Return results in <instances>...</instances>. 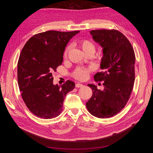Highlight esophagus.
Here are the masks:
<instances>
[{
  "label": "esophagus",
  "instance_id": "1",
  "mask_svg": "<svg viewBox=\"0 0 153 153\" xmlns=\"http://www.w3.org/2000/svg\"><path fill=\"white\" fill-rule=\"evenodd\" d=\"M83 85H82V84L81 83H76V87H77V88H79V87H82Z\"/></svg>",
  "mask_w": 153,
  "mask_h": 153
}]
</instances>
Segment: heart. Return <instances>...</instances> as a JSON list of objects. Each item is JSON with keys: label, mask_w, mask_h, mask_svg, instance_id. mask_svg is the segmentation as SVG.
I'll use <instances>...</instances> for the list:
<instances>
[{"label": "heart", "mask_w": 153, "mask_h": 153, "mask_svg": "<svg viewBox=\"0 0 153 153\" xmlns=\"http://www.w3.org/2000/svg\"><path fill=\"white\" fill-rule=\"evenodd\" d=\"M78 43L79 47L82 48L83 51L86 53H90V52H92L93 53L94 51H95V44H94L91 41L88 40V39H81L78 41ZM70 49V47L68 46L66 48V49L64 51V57H66L68 52H69ZM102 56V53H100L99 55V57L100 58ZM93 70L92 68H77V69L74 71L73 76L77 79L79 80H85L87 79V77H89V72Z\"/></svg>", "instance_id": "1"}]
</instances>
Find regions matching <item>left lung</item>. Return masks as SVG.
Instances as JSON below:
<instances>
[{
	"instance_id": "8db88e82",
	"label": "left lung",
	"mask_w": 153,
	"mask_h": 153,
	"mask_svg": "<svg viewBox=\"0 0 153 153\" xmlns=\"http://www.w3.org/2000/svg\"><path fill=\"white\" fill-rule=\"evenodd\" d=\"M90 33L102 48L100 68L103 71L97 73L94 79L104 81V89L88 84L93 95L86 106L94 116L110 118L124 108L130 97L135 82V53L130 42L118 30H92Z\"/></svg>"
}]
</instances>
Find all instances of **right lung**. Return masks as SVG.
<instances>
[{
	"label": "right lung",
	"instance_id": "right-lung-1",
	"mask_svg": "<svg viewBox=\"0 0 153 153\" xmlns=\"http://www.w3.org/2000/svg\"><path fill=\"white\" fill-rule=\"evenodd\" d=\"M79 31H47L33 35L24 45L18 62V82L28 109L39 118H53L62 112L66 94L75 87L68 80L53 84V74L63 62L68 42Z\"/></svg>",
	"mask_w": 153,
	"mask_h": 153
}]
</instances>
